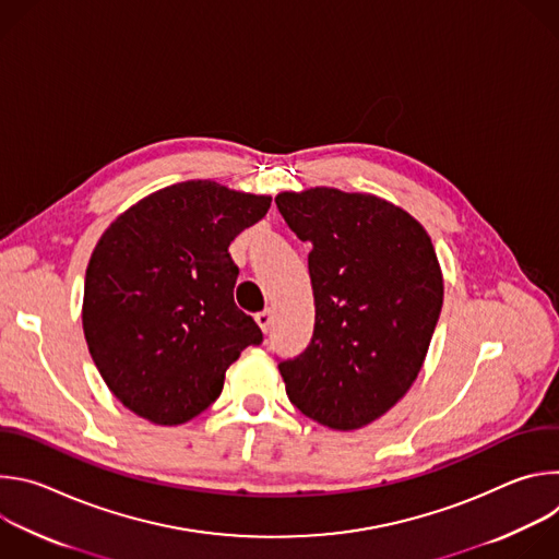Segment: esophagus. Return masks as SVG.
<instances>
[{"mask_svg": "<svg viewBox=\"0 0 559 559\" xmlns=\"http://www.w3.org/2000/svg\"><path fill=\"white\" fill-rule=\"evenodd\" d=\"M254 318H257L259 328H261L265 334L272 330V321H274V316H272V311H270V309H263V311H259Z\"/></svg>", "mask_w": 559, "mask_h": 559, "instance_id": "34e87169", "label": "esophagus"}]
</instances>
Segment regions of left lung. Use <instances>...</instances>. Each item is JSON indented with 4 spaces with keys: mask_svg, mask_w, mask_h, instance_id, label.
<instances>
[{
    "mask_svg": "<svg viewBox=\"0 0 559 559\" xmlns=\"http://www.w3.org/2000/svg\"><path fill=\"white\" fill-rule=\"evenodd\" d=\"M307 257L316 323L278 362L294 407L330 429H360L409 391L442 309V272L425 227L373 194L313 188L276 197Z\"/></svg>",
    "mask_w": 559,
    "mask_h": 559,
    "instance_id": "1",
    "label": "left lung"
}]
</instances>
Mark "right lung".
<instances>
[{"label":"right lung","instance_id":"right-lung-1","mask_svg":"<svg viewBox=\"0 0 559 559\" xmlns=\"http://www.w3.org/2000/svg\"><path fill=\"white\" fill-rule=\"evenodd\" d=\"M272 199L186 181L123 212L86 270L84 334L117 395L154 425H183L221 395L225 369L263 343L234 302L227 248Z\"/></svg>","mask_w":559,"mask_h":559}]
</instances>
